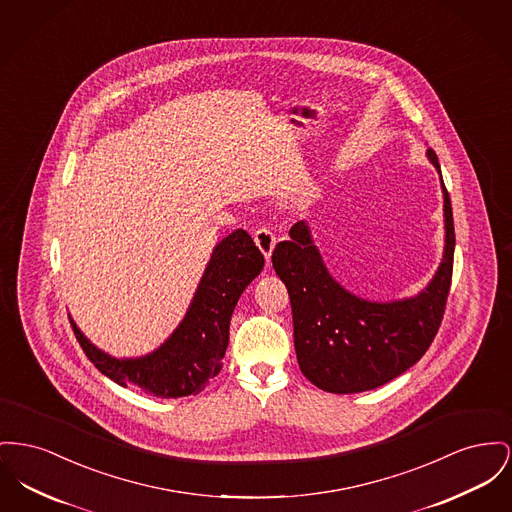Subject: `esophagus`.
Instances as JSON below:
<instances>
[{
	"instance_id": "obj_1",
	"label": "esophagus",
	"mask_w": 512,
	"mask_h": 512,
	"mask_svg": "<svg viewBox=\"0 0 512 512\" xmlns=\"http://www.w3.org/2000/svg\"><path fill=\"white\" fill-rule=\"evenodd\" d=\"M253 240L257 243V247L263 251V255H265V259H267V263H269V261H271L272 249H274V245H276L274 232H272L271 228H267V226L257 228L255 234H253Z\"/></svg>"
}]
</instances>
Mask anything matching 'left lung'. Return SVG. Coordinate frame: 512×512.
Instances as JSON below:
<instances>
[{
  "mask_svg": "<svg viewBox=\"0 0 512 512\" xmlns=\"http://www.w3.org/2000/svg\"><path fill=\"white\" fill-rule=\"evenodd\" d=\"M427 158L441 174L437 154ZM445 197V253L427 288L408 300H361L332 278L309 226L296 222L276 243L272 267L288 288L301 373L336 394L371 391L410 369L431 346L449 298L454 257L451 199Z\"/></svg>",
  "mask_w": 512,
  "mask_h": 512,
  "instance_id": "obj_1",
  "label": "left lung"
}]
</instances>
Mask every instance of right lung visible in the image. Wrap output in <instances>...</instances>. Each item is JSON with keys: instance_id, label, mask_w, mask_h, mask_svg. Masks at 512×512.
<instances>
[{"instance_id": "1", "label": "right lung", "mask_w": 512, "mask_h": 512, "mask_svg": "<svg viewBox=\"0 0 512 512\" xmlns=\"http://www.w3.org/2000/svg\"><path fill=\"white\" fill-rule=\"evenodd\" d=\"M263 265V253L245 230L226 236L214 247L180 327L158 350L137 360H116L104 354L71 317L69 321L94 367L121 387L135 385L158 398L199 394L222 369L234 307Z\"/></svg>"}]
</instances>
